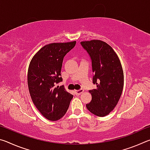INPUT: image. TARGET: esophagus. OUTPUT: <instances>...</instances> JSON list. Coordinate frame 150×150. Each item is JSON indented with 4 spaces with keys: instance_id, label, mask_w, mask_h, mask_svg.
I'll list each match as a JSON object with an SVG mask.
<instances>
[{
    "instance_id": "obj_1",
    "label": "esophagus",
    "mask_w": 150,
    "mask_h": 150,
    "mask_svg": "<svg viewBox=\"0 0 150 150\" xmlns=\"http://www.w3.org/2000/svg\"><path fill=\"white\" fill-rule=\"evenodd\" d=\"M83 89H79V90H76L75 91V93L76 95H80L81 93H83Z\"/></svg>"
}]
</instances>
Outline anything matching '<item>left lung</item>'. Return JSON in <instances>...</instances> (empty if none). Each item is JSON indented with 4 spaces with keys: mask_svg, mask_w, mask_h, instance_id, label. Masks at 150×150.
<instances>
[{
    "mask_svg": "<svg viewBox=\"0 0 150 150\" xmlns=\"http://www.w3.org/2000/svg\"><path fill=\"white\" fill-rule=\"evenodd\" d=\"M81 44L91 57L93 83L96 85L89 91L92 100L86 106L93 115L103 117L113 110L122 93V67L118 55L106 42L93 40Z\"/></svg>",
    "mask_w": 150,
    "mask_h": 150,
    "instance_id": "obj_1",
    "label": "left lung"
}]
</instances>
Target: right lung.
<instances>
[{"instance_id":"obj_1","label":"right lung","mask_w":150,"mask_h":150,"mask_svg":"<svg viewBox=\"0 0 150 150\" xmlns=\"http://www.w3.org/2000/svg\"><path fill=\"white\" fill-rule=\"evenodd\" d=\"M76 42L53 43L41 48L30 62L28 85L33 103L45 118L56 121L67 112L73 96L63 86L61 70L65 55Z\"/></svg>"}]
</instances>
